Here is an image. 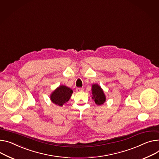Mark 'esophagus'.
I'll use <instances>...</instances> for the list:
<instances>
[{"mask_svg":"<svg viewBox=\"0 0 159 159\" xmlns=\"http://www.w3.org/2000/svg\"><path fill=\"white\" fill-rule=\"evenodd\" d=\"M77 92H83V88H78L76 89V90Z\"/></svg>","mask_w":159,"mask_h":159,"instance_id":"34e87169","label":"esophagus"}]
</instances>
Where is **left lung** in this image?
Wrapping results in <instances>:
<instances>
[{
	"label": "left lung",
	"mask_w": 159,
	"mask_h": 159,
	"mask_svg": "<svg viewBox=\"0 0 159 159\" xmlns=\"http://www.w3.org/2000/svg\"><path fill=\"white\" fill-rule=\"evenodd\" d=\"M92 98L97 105L103 104L106 101V97L102 89L98 84H93L92 85Z\"/></svg>",
	"instance_id": "left-lung-1"
}]
</instances>
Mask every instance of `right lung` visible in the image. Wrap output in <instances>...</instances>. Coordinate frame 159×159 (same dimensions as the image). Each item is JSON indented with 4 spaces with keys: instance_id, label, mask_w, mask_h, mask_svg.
I'll list each match as a JSON object with an SVG mask.
<instances>
[{
    "instance_id": "1",
    "label": "right lung",
    "mask_w": 159,
    "mask_h": 159,
    "mask_svg": "<svg viewBox=\"0 0 159 159\" xmlns=\"http://www.w3.org/2000/svg\"><path fill=\"white\" fill-rule=\"evenodd\" d=\"M73 91L65 85H60L50 95L51 101L57 106H62L69 101Z\"/></svg>"
}]
</instances>
